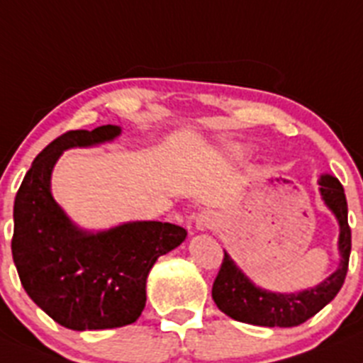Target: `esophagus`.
I'll use <instances>...</instances> for the list:
<instances>
[{
    "instance_id": "obj_1",
    "label": "esophagus",
    "mask_w": 363,
    "mask_h": 363,
    "mask_svg": "<svg viewBox=\"0 0 363 363\" xmlns=\"http://www.w3.org/2000/svg\"><path fill=\"white\" fill-rule=\"evenodd\" d=\"M216 226V216L208 210H203V212L198 213L196 217V228L198 230H210V228Z\"/></svg>"
}]
</instances>
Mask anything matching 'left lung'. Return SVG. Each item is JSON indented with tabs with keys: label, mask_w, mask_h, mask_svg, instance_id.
<instances>
[{
	"label": "left lung",
	"mask_w": 363,
	"mask_h": 363,
	"mask_svg": "<svg viewBox=\"0 0 363 363\" xmlns=\"http://www.w3.org/2000/svg\"><path fill=\"white\" fill-rule=\"evenodd\" d=\"M324 203L333 210L340 224L339 269L320 285L299 294H274L262 291L242 274L231 258L224 253L223 264L213 279L212 298L217 308L240 323L269 328L299 326L323 310L342 289L347 274L351 253V228L347 224V201L344 189L337 178L323 174L319 179Z\"/></svg>",
	"instance_id": "1"
}]
</instances>
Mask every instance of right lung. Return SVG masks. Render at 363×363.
I'll return each mask as SVG.
<instances>
[{"mask_svg":"<svg viewBox=\"0 0 363 363\" xmlns=\"http://www.w3.org/2000/svg\"><path fill=\"white\" fill-rule=\"evenodd\" d=\"M119 126L71 130L48 144L24 176L13 203L12 257L24 291L55 323L76 331L132 324L146 306V278L158 257L184 242L182 226L126 223L85 233L55 203L50 178L69 147L112 140Z\"/></svg>","mask_w":363,"mask_h":363,"instance_id":"obj_1","label":"right lung"}]
</instances>
